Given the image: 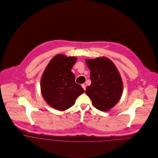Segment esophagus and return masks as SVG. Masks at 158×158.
Wrapping results in <instances>:
<instances>
[{
	"mask_svg": "<svg viewBox=\"0 0 158 158\" xmlns=\"http://www.w3.org/2000/svg\"><path fill=\"white\" fill-rule=\"evenodd\" d=\"M81 86H82V88H83L84 90H86V85H85L83 84V85H81Z\"/></svg>",
	"mask_w": 158,
	"mask_h": 158,
	"instance_id": "34e87169",
	"label": "esophagus"
}]
</instances>
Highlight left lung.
<instances>
[{
    "instance_id": "obj_1",
    "label": "left lung",
    "mask_w": 158,
    "mask_h": 158,
    "mask_svg": "<svg viewBox=\"0 0 158 158\" xmlns=\"http://www.w3.org/2000/svg\"><path fill=\"white\" fill-rule=\"evenodd\" d=\"M90 69L91 84L86 89L93 106L102 111H107L118 102L123 89L120 74L113 61L105 57L86 59Z\"/></svg>"
}]
</instances>
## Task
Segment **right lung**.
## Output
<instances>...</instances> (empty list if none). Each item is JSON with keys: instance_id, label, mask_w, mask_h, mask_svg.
<instances>
[{"instance_id": "right-lung-1", "label": "right lung", "mask_w": 158, "mask_h": 158, "mask_svg": "<svg viewBox=\"0 0 158 158\" xmlns=\"http://www.w3.org/2000/svg\"><path fill=\"white\" fill-rule=\"evenodd\" d=\"M77 58L58 54L50 61L41 78V91L46 103L63 111L72 106L77 97L85 92L75 83L71 71Z\"/></svg>"}]
</instances>
